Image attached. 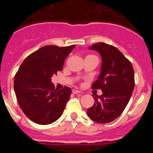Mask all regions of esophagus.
<instances>
[{
	"mask_svg": "<svg viewBox=\"0 0 153 153\" xmlns=\"http://www.w3.org/2000/svg\"><path fill=\"white\" fill-rule=\"evenodd\" d=\"M72 93L73 94H80L81 93V92H80L79 90H78V89H72Z\"/></svg>",
	"mask_w": 153,
	"mask_h": 153,
	"instance_id": "34e87169",
	"label": "esophagus"
}]
</instances>
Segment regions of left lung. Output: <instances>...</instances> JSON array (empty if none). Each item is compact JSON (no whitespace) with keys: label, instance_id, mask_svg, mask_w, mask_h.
<instances>
[{"label":"left lung","instance_id":"8db88e82","mask_svg":"<svg viewBox=\"0 0 153 153\" xmlns=\"http://www.w3.org/2000/svg\"><path fill=\"white\" fill-rule=\"evenodd\" d=\"M89 49L101 57V73L92 87L101 89L103 94L92 96L95 102L87 109V115L97 123H109L121 115L132 95L135 86L133 67L117 48L109 44L98 43Z\"/></svg>","mask_w":153,"mask_h":153}]
</instances>
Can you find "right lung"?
<instances>
[{
	"instance_id": "add662e5",
	"label": "right lung",
	"mask_w": 153,
	"mask_h": 153,
	"mask_svg": "<svg viewBox=\"0 0 153 153\" xmlns=\"http://www.w3.org/2000/svg\"><path fill=\"white\" fill-rule=\"evenodd\" d=\"M75 45L66 47L45 46L25 58L14 80V89L20 107L33 122L50 124L63 114L71 95L65 86L57 90L51 78L61 71Z\"/></svg>"
}]
</instances>
